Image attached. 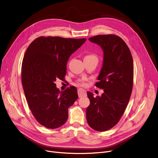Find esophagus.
Instances as JSON below:
<instances>
[{
  "label": "esophagus",
  "instance_id": "1",
  "mask_svg": "<svg viewBox=\"0 0 158 158\" xmlns=\"http://www.w3.org/2000/svg\"><path fill=\"white\" fill-rule=\"evenodd\" d=\"M86 91L85 90L83 89H78V96L79 98H82V97H84L86 96Z\"/></svg>",
  "mask_w": 158,
  "mask_h": 158
}]
</instances>
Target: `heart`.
Here are the masks:
<instances>
[{"instance_id": "1", "label": "heart", "mask_w": 158, "mask_h": 158, "mask_svg": "<svg viewBox=\"0 0 158 158\" xmlns=\"http://www.w3.org/2000/svg\"><path fill=\"white\" fill-rule=\"evenodd\" d=\"M84 59H96L97 60V57L94 56V55H93V54H89V55H87L86 56H85ZM86 79H81L79 81L78 84L81 85H86Z\"/></svg>"}]
</instances>
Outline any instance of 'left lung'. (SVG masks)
<instances>
[{
  "label": "left lung",
  "instance_id": "8db88e82",
  "mask_svg": "<svg viewBox=\"0 0 158 158\" xmlns=\"http://www.w3.org/2000/svg\"><path fill=\"white\" fill-rule=\"evenodd\" d=\"M99 46L104 54L102 66L96 87L104 89L101 96L87 92L90 104L86 109L89 126L105 131L119 121L132 93L134 65L131 53L125 42L115 35H98L89 38Z\"/></svg>",
  "mask_w": 158,
  "mask_h": 158
}]
</instances>
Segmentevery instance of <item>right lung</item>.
I'll use <instances>...</instances> for the list:
<instances>
[{
	"label": "right lung",
	"mask_w": 158,
	"mask_h": 158,
	"mask_svg": "<svg viewBox=\"0 0 158 158\" xmlns=\"http://www.w3.org/2000/svg\"><path fill=\"white\" fill-rule=\"evenodd\" d=\"M85 40L40 37L26 51L22 64V86L32 114L45 127L62 126L68 118V108L78 98L74 86L60 91L55 82L64 79L69 58Z\"/></svg>",
	"instance_id": "obj_1"
}]
</instances>
